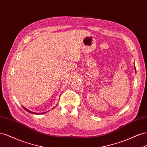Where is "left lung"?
Masks as SVG:
<instances>
[{
  "mask_svg": "<svg viewBox=\"0 0 147 147\" xmlns=\"http://www.w3.org/2000/svg\"><path fill=\"white\" fill-rule=\"evenodd\" d=\"M134 69H135V72H136V67H135V65H134Z\"/></svg>",
  "mask_w": 147,
  "mask_h": 147,
  "instance_id": "8db88e82",
  "label": "left lung"
}]
</instances>
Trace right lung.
Returning <instances> with one entry per match:
<instances>
[{
  "instance_id": "right-lung-1",
  "label": "right lung",
  "mask_w": 147,
  "mask_h": 147,
  "mask_svg": "<svg viewBox=\"0 0 147 147\" xmlns=\"http://www.w3.org/2000/svg\"><path fill=\"white\" fill-rule=\"evenodd\" d=\"M23 107L24 108V109L26 110V111H27V112H28L29 113H32V114H35V115H40V114H44V113H45L46 112H43V113H36V112H32V111H30V110H28V109H27L26 108H25L24 107H23ZM55 108V107H54ZM54 108H53V109H54Z\"/></svg>"
}]
</instances>
